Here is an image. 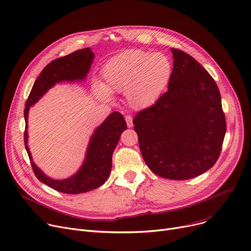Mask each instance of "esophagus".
Listing matches in <instances>:
<instances>
[{
    "mask_svg": "<svg viewBox=\"0 0 251 251\" xmlns=\"http://www.w3.org/2000/svg\"><path fill=\"white\" fill-rule=\"evenodd\" d=\"M125 120H126V123H127V126L129 127V128H131L132 126H133V118H132V116H130V115H127V116H125Z\"/></svg>",
    "mask_w": 251,
    "mask_h": 251,
    "instance_id": "esophagus-1",
    "label": "esophagus"
}]
</instances>
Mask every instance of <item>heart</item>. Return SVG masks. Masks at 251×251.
Instances as JSON below:
<instances>
[{
  "label": "heart",
  "mask_w": 251,
  "mask_h": 251,
  "mask_svg": "<svg viewBox=\"0 0 251 251\" xmlns=\"http://www.w3.org/2000/svg\"><path fill=\"white\" fill-rule=\"evenodd\" d=\"M104 83L96 85L95 95L109 101L111 93H125L133 109L154 105L168 87L173 75V63L161 52L129 49L112 57L102 70Z\"/></svg>",
  "instance_id": "obj_1"
}]
</instances>
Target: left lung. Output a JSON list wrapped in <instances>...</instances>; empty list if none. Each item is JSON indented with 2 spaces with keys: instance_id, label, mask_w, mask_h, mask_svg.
Segmentation results:
<instances>
[{
  "instance_id": "left-lung-1",
  "label": "left lung",
  "mask_w": 251,
  "mask_h": 251,
  "mask_svg": "<svg viewBox=\"0 0 251 251\" xmlns=\"http://www.w3.org/2000/svg\"><path fill=\"white\" fill-rule=\"evenodd\" d=\"M169 91L133 124L142 157L155 175L176 180L204 174L220 155L226 133L215 80L194 57L172 48Z\"/></svg>"
}]
</instances>
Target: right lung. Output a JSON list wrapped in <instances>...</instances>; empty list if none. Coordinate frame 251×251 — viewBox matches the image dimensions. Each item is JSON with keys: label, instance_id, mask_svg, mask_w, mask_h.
<instances>
[{"label": "right lung", "instance_id": "obj_1", "mask_svg": "<svg viewBox=\"0 0 251 251\" xmlns=\"http://www.w3.org/2000/svg\"><path fill=\"white\" fill-rule=\"evenodd\" d=\"M95 54L90 47L59 57L47 64L32 87L25 104V148L36 177L48 187L64 194H81L104 185L112 170V155L127 124L122 114L111 113L98 126L90 138L87 151L80 168L72 176L55 179L46 176L34 163L28 146V114L30 107L36 104L49 89L61 81L85 80L90 72Z\"/></svg>", "mask_w": 251, "mask_h": 251}]
</instances>
